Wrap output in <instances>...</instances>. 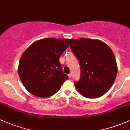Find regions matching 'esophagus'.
<instances>
[{"instance_id":"obj_1","label":"esophagus","mask_w":130,"mask_h":130,"mask_svg":"<svg viewBox=\"0 0 130 130\" xmlns=\"http://www.w3.org/2000/svg\"><path fill=\"white\" fill-rule=\"evenodd\" d=\"M68 76H69V79H71V77H72V74H68Z\"/></svg>"}]
</instances>
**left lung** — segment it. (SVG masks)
Here are the masks:
<instances>
[{
    "instance_id": "1",
    "label": "left lung",
    "mask_w": 130,
    "mask_h": 130,
    "mask_svg": "<svg viewBox=\"0 0 130 130\" xmlns=\"http://www.w3.org/2000/svg\"><path fill=\"white\" fill-rule=\"evenodd\" d=\"M70 48L79 60L80 78L77 90L89 99L102 96L112 86L117 74L113 53L107 44L89 38L70 40Z\"/></svg>"
}]
</instances>
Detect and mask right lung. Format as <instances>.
I'll use <instances>...</instances> for the list:
<instances>
[{"label": "right lung", "instance_id": "1", "mask_svg": "<svg viewBox=\"0 0 130 130\" xmlns=\"http://www.w3.org/2000/svg\"><path fill=\"white\" fill-rule=\"evenodd\" d=\"M69 46V39L49 38L38 40L25 51L18 72L29 92L46 98L59 90L69 77L62 72L59 59Z\"/></svg>", "mask_w": 130, "mask_h": 130}]
</instances>
